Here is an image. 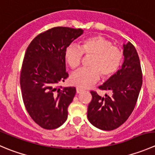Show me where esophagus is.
I'll return each mask as SVG.
<instances>
[{
    "instance_id": "1",
    "label": "esophagus",
    "mask_w": 155,
    "mask_h": 155,
    "mask_svg": "<svg viewBox=\"0 0 155 155\" xmlns=\"http://www.w3.org/2000/svg\"><path fill=\"white\" fill-rule=\"evenodd\" d=\"M84 91L83 89H82V88H79V87H77V88H76V92H77L78 94H79V93L82 92V91Z\"/></svg>"
}]
</instances>
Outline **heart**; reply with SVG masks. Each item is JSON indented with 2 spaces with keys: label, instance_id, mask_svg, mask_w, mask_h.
Masks as SVG:
<instances>
[{
  "label": "heart",
  "instance_id": "heart-1",
  "mask_svg": "<svg viewBox=\"0 0 155 155\" xmlns=\"http://www.w3.org/2000/svg\"><path fill=\"white\" fill-rule=\"evenodd\" d=\"M91 56L88 61V67L75 72L70 77L72 84L85 88L95 83L100 77L107 79L119 70L123 61V52L118 47L101 35L85 38L79 47L70 45L67 48L64 58L71 69L79 67L82 56Z\"/></svg>",
  "mask_w": 155,
  "mask_h": 155
}]
</instances>
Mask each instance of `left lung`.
Listing matches in <instances>:
<instances>
[{
	"mask_svg": "<svg viewBox=\"0 0 155 155\" xmlns=\"http://www.w3.org/2000/svg\"><path fill=\"white\" fill-rule=\"evenodd\" d=\"M122 68L99 88L110 91L111 95H99L91 91L92 99L87 117L94 127L102 130H115L127 121L134 110L142 85L140 61L133 44L124 45Z\"/></svg>",
	"mask_w": 155,
	"mask_h": 155,
	"instance_id": "1",
	"label": "left lung"
}]
</instances>
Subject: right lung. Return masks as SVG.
I'll list each match as a JSON object with an SVG mask.
<instances>
[{
	"label": "right lung",
	"instance_id": "1",
	"mask_svg": "<svg viewBox=\"0 0 155 155\" xmlns=\"http://www.w3.org/2000/svg\"><path fill=\"white\" fill-rule=\"evenodd\" d=\"M83 33L82 28L54 27L38 35L27 48L20 73L25 109L31 119L45 130L65 123L75 87L61 86L69 76L64 53Z\"/></svg>",
	"mask_w": 155,
	"mask_h": 155
}]
</instances>
